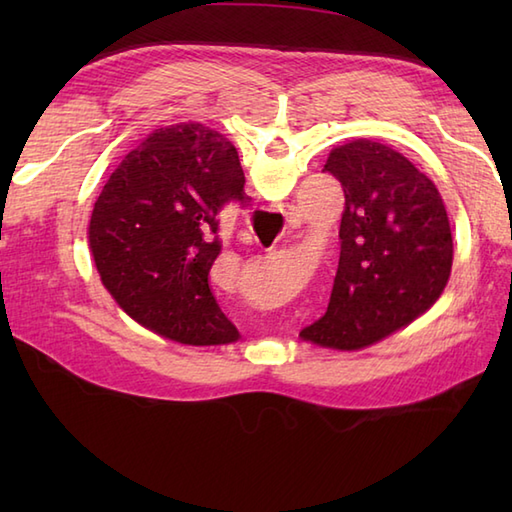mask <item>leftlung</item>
Masks as SVG:
<instances>
[{
	"label": "left lung",
	"mask_w": 512,
	"mask_h": 512,
	"mask_svg": "<svg viewBox=\"0 0 512 512\" xmlns=\"http://www.w3.org/2000/svg\"><path fill=\"white\" fill-rule=\"evenodd\" d=\"M323 171L341 182V257L328 310L299 336L365 350L422 317L449 284L453 237L442 195L396 149L358 138Z\"/></svg>",
	"instance_id": "left-lung-1"
}]
</instances>
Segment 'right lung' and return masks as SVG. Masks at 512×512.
Wrapping results in <instances>:
<instances>
[{
	"instance_id": "add662e5",
	"label": "right lung",
	"mask_w": 512,
	"mask_h": 512,
	"mask_svg": "<svg viewBox=\"0 0 512 512\" xmlns=\"http://www.w3.org/2000/svg\"><path fill=\"white\" fill-rule=\"evenodd\" d=\"M231 140L202 123L154 129L94 202L88 246L105 290L147 330L182 345L239 339L209 288L217 213L248 202Z\"/></svg>"
}]
</instances>
